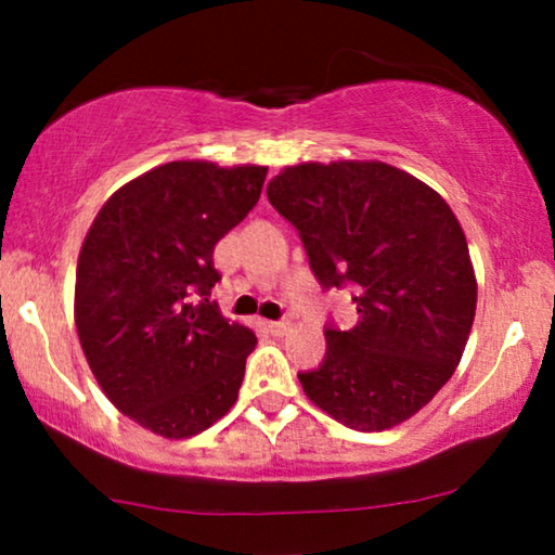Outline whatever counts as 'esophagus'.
Masks as SVG:
<instances>
[{"mask_svg":"<svg viewBox=\"0 0 555 555\" xmlns=\"http://www.w3.org/2000/svg\"><path fill=\"white\" fill-rule=\"evenodd\" d=\"M268 331L272 333V336H285V333L291 331V321H270Z\"/></svg>","mask_w":555,"mask_h":555,"instance_id":"esophagus-1","label":"esophagus"}]
</instances>
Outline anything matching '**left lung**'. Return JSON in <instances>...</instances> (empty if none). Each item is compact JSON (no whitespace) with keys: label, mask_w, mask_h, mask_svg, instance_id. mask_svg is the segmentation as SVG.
I'll use <instances>...</instances> for the list:
<instances>
[{"label":"left lung","mask_w":555,"mask_h":555,"mask_svg":"<svg viewBox=\"0 0 555 555\" xmlns=\"http://www.w3.org/2000/svg\"><path fill=\"white\" fill-rule=\"evenodd\" d=\"M268 199L306 245L323 287L356 285L361 321L325 328L302 391L359 431L397 427L450 382L475 321L465 232L442 196L384 162L285 166Z\"/></svg>","instance_id":"1"}]
</instances>
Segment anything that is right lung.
<instances>
[{
	"label": "right lung",
	"instance_id": "add662e5",
	"mask_svg": "<svg viewBox=\"0 0 555 555\" xmlns=\"http://www.w3.org/2000/svg\"><path fill=\"white\" fill-rule=\"evenodd\" d=\"M268 166L171 162L103 204L80 247L75 325L113 406L166 439L237 401L257 338L209 300L215 245L260 199Z\"/></svg>",
	"mask_w": 555,
	"mask_h": 555
}]
</instances>
